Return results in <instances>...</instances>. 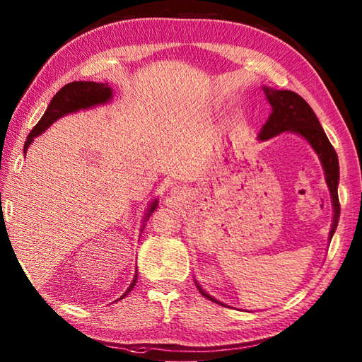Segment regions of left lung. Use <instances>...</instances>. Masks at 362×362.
I'll list each match as a JSON object with an SVG mask.
<instances>
[{"label": "left lung", "instance_id": "8db88e82", "mask_svg": "<svg viewBox=\"0 0 362 362\" xmlns=\"http://www.w3.org/2000/svg\"><path fill=\"white\" fill-rule=\"evenodd\" d=\"M264 93L269 99V103L272 105V113L269 117L267 122L263 126L259 132V140H269L275 135L281 132H297L303 138L308 140V143L313 146V149L317 152V156L324 165L325 169V179L327 185L329 188L333 199L334 206V218H333V227L329 230V240L333 238L334 230L337 227V221H339L341 214V204L339 197H337V182H339V161H337L336 151L328 141V138L322 129L320 122L316 115H314L313 109L305 101L302 96L291 90H272L264 88ZM201 294L206 298H210L211 302L219 303L218 300H214L209 294H205V291L197 286Z\"/></svg>", "mask_w": 362, "mask_h": 362}]
</instances>
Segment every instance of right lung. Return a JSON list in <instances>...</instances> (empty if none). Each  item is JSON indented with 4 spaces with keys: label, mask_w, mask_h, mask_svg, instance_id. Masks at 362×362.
Listing matches in <instances>:
<instances>
[{
    "label": "right lung",
    "mask_w": 362,
    "mask_h": 362,
    "mask_svg": "<svg viewBox=\"0 0 362 362\" xmlns=\"http://www.w3.org/2000/svg\"><path fill=\"white\" fill-rule=\"evenodd\" d=\"M110 96H112V90L109 87V83H98V82L66 83V86H64L56 95H54L42 119L37 122L33 130H30V134L28 135L26 143H25V153L28 151V146L33 143L34 136L45 132V130L48 129L54 121L59 119L60 117H64L66 113H71L81 109H88V107L96 105V104H103L105 101H109ZM156 206H157V201L152 204L148 216H151V213L156 210ZM135 283H136V275L124 296L129 294V291L135 286ZM124 296H121V298Z\"/></svg>",
    "instance_id": "1"
}]
</instances>
